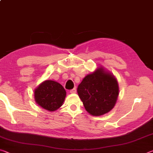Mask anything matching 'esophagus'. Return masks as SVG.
Wrapping results in <instances>:
<instances>
[{"instance_id":"1","label":"esophagus","mask_w":153,"mask_h":153,"mask_svg":"<svg viewBox=\"0 0 153 153\" xmlns=\"http://www.w3.org/2000/svg\"><path fill=\"white\" fill-rule=\"evenodd\" d=\"M76 92V88H73L70 90V93L71 94H75V93Z\"/></svg>"}]
</instances>
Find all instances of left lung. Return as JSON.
I'll list each match as a JSON object with an SVG mask.
<instances>
[{"mask_svg": "<svg viewBox=\"0 0 153 153\" xmlns=\"http://www.w3.org/2000/svg\"><path fill=\"white\" fill-rule=\"evenodd\" d=\"M77 90L86 110L93 116L109 112L119 95L117 79L102 67H98L93 73L87 75Z\"/></svg>", "mask_w": 153, "mask_h": 153, "instance_id": "8db88e82", "label": "left lung"}]
</instances>
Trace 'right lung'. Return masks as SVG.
<instances>
[{"label":"right lung","instance_id":"1","mask_svg":"<svg viewBox=\"0 0 153 153\" xmlns=\"http://www.w3.org/2000/svg\"><path fill=\"white\" fill-rule=\"evenodd\" d=\"M66 97V91L59 83L46 80L34 90L35 101L45 109L55 111L61 107Z\"/></svg>","mask_w":153,"mask_h":153}]
</instances>
